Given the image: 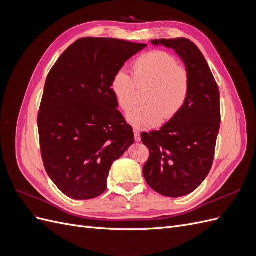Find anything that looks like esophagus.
<instances>
[{
	"label": "esophagus",
	"mask_w": 256,
	"mask_h": 256,
	"mask_svg": "<svg viewBox=\"0 0 256 256\" xmlns=\"http://www.w3.org/2000/svg\"><path fill=\"white\" fill-rule=\"evenodd\" d=\"M134 140H136V142H140L141 141V134H140V132H138V130H134Z\"/></svg>",
	"instance_id": "obj_1"
}]
</instances>
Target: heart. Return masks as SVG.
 Returning a JSON list of instances; mask_svg holds the SVG:
<instances>
[{
	"mask_svg": "<svg viewBox=\"0 0 256 256\" xmlns=\"http://www.w3.org/2000/svg\"><path fill=\"white\" fill-rule=\"evenodd\" d=\"M132 74L134 78L120 69L112 76L110 88L120 109L129 111L136 104V83L150 85L145 94L147 104L127 114L134 127L152 129L164 118L168 122L182 112L189 98L190 79L174 56L162 51L145 53L134 60Z\"/></svg>",
	"mask_w": 256,
	"mask_h": 256,
	"instance_id": "1",
	"label": "heart"
}]
</instances>
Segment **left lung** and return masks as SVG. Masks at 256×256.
Listing matches in <instances>:
<instances>
[{
  "label": "left lung",
  "mask_w": 256,
  "mask_h": 256,
  "mask_svg": "<svg viewBox=\"0 0 256 256\" xmlns=\"http://www.w3.org/2000/svg\"><path fill=\"white\" fill-rule=\"evenodd\" d=\"M152 44L173 49L190 79L188 102L160 130L141 134L150 157L143 168L150 187L168 198L194 191L210 171L219 134L220 92L207 62L187 38L154 40Z\"/></svg>",
  "instance_id": "left-lung-1"
}]
</instances>
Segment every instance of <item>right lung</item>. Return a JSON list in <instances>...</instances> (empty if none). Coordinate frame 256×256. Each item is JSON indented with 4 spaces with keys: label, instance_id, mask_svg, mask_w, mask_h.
Listing matches in <instances>:
<instances>
[{
    "label": "right lung",
    "instance_id": "right-lung-1",
    "mask_svg": "<svg viewBox=\"0 0 256 256\" xmlns=\"http://www.w3.org/2000/svg\"><path fill=\"white\" fill-rule=\"evenodd\" d=\"M145 47L85 37L51 68L37 118L42 158L51 180L70 198L102 194L113 162L134 142L132 127L116 109L110 82Z\"/></svg>",
    "mask_w": 256,
    "mask_h": 256
}]
</instances>
